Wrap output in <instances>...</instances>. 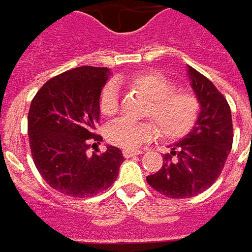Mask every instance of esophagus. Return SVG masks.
Returning <instances> with one entry per match:
<instances>
[{"label":"esophagus","instance_id":"esophagus-1","mask_svg":"<svg viewBox=\"0 0 252 252\" xmlns=\"http://www.w3.org/2000/svg\"><path fill=\"white\" fill-rule=\"evenodd\" d=\"M143 150H123V157L125 158H130L133 156H137V154H143Z\"/></svg>","mask_w":252,"mask_h":252}]
</instances>
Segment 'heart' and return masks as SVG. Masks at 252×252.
I'll list each match as a JSON object with an SVG mask.
<instances>
[{
	"instance_id": "b5f03b06",
	"label": "heart",
	"mask_w": 252,
	"mask_h": 252,
	"mask_svg": "<svg viewBox=\"0 0 252 252\" xmlns=\"http://www.w3.org/2000/svg\"><path fill=\"white\" fill-rule=\"evenodd\" d=\"M126 85L149 99L144 116L157 125L164 137L177 139L187 134L199 113L196 95L185 88H174L172 80L156 71L141 73L129 78ZM119 109V94L115 84H106L99 95V112L111 118ZM156 134L151 122L118 119L106 127V139L122 149H137Z\"/></svg>"
}]
</instances>
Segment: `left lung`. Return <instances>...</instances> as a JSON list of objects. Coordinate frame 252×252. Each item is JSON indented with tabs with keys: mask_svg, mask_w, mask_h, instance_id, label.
Returning a JSON list of instances; mask_svg holds the SVG:
<instances>
[{
	"mask_svg": "<svg viewBox=\"0 0 252 252\" xmlns=\"http://www.w3.org/2000/svg\"><path fill=\"white\" fill-rule=\"evenodd\" d=\"M188 75L200 105L196 123L169 154L162 156L160 171L147 177L151 188L172 199L192 198L210 188L233 146V121L226 98L190 65Z\"/></svg>",
	"mask_w": 252,
	"mask_h": 252,
	"instance_id": "8db88e82",
	"label": "left lung"
}]
</instances>
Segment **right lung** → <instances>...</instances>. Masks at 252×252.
<instances>
[{
  "label": "right lung",
  "instance_id": "1",
  "mask_svg": "<svg viewBox=\"0 0 252 252\" xmlns=\"http://www.w3.org/2000/svg\"><path fill=\"white\" fill-rule=\"evenodd\" d=\"M111 75L105 67L83 65L49 80L31 102L28 134L33 162L56 190L88 198L108 189L118 178L123 154L108 146L88 154L99 121V95Z\"/></svg>",
  "mask_w": 252,
  "mask_h": 252
}]
</instances>
